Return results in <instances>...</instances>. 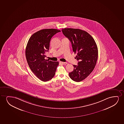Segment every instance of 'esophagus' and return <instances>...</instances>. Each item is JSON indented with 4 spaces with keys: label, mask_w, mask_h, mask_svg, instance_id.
Instances as JSON below:
<instances>
[{
    "label": "esophagus",
    "mask_w": 124,
    "mask_h": 124,
    "mask_svg": "<svg viewBox=\"0 0 124 124\" xmlns=\"http://www.w3.org/2000/svg\"><path fill=\"white\" fill-rule=\"evenodd\" d=\"M60 63H61V64H67V63L66 62H61V61H60Z\"/></svg>",
    "instance_id": "34e87169"
}]
</instances>
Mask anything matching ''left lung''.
<instances>
[{"mask_svg": "<svg viewBox=\"0 0 124 124\" xmlns=\"http://www.w3.org/2000/svg\"><path fill=\"white\" fill-rule=\"evenodd\" d=\"M62 31L71 42L73 52L77 53L78 65H73L74 70L69 76L74 81H81L95 68L98 58L97 44L90 34L80 29L64 28Z\"/></svg>", "mask_w": 124, "mask_h": 124, "instance_id": "left-lung-1", "label": "left lung"}]
</instances>
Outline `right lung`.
<instances>
[{
	"mask_svg": "<svg viewBox=\"0 0 124 124\" xmlns=\"http://www.w3.org/2000/svg\"><path fill=\"white\" fill-rule=\"evenodd\" d=\"M60 32L57 29L41 30L34 33L27 42L25 55L28 64L32 72L43 81H47L54 77L59 65L58 61H46L45 58L51 38Z\"/></svg>",
	"mask_w": 124,
	"mask_h": 124,
	"instance_id": "right-lung-1",
	"label": "right lung"
}]
</instances>
